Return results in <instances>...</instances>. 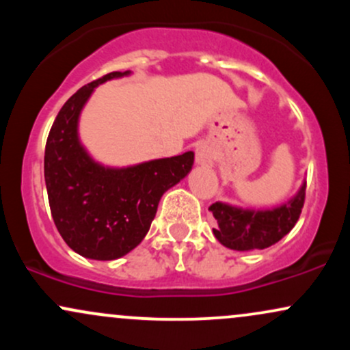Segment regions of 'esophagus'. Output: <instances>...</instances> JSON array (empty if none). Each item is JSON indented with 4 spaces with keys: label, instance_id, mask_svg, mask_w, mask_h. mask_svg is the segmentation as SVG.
<instances>
[{
    "label": "esophagus",
    "instance_id": "obj_1",
    "mask_svg": "<svg viewBox=\"0 0 350 350\" xmlns=\"http://www.w3.org/2000/svg\"><path fill=\"white\" fill-rule=\"evenodd\" d=\"M214 161V152H212L211 146L207 144H199L196 148V163L200 164V166H208Z\"/></svg>",
    "mask_w": 350,
    "mask_h": 350
}]
</instances>
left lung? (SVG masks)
I'll list each match as a JSON object with an SVG mask.
<instances>
[{"label":"left lung","instance_id":"obj_1","mask_svg":"<svg viewBox=\"0 0 350 350\" xmlns=\"http://www.w3.org/2000/svg\"><path fill=\"white\" fill-rule=\"evenodd\" d=\"M306 198V183L291 200L270 211H252L215 202L208 207L215 217V239L237 252L263 250L280 242L298 222Z\"/></svg>","mask_w":350,"mask_h":350}]
</instances>
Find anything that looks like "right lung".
I'll use <instances>...</instances> for the list:
<instances>
[{
	"mask_svg": "<svg viewBox=\"0 0 350 350\" xmlns=\"http://www.w3.org/2000/svg\"><path fill=\"white\" fill-rule=\"evenodd\" d=\"M110 72L79 88L55 116L46 143L44 179L59 234L79 255L116 260L144 239L167 189L192 170L194 152L130 167H105L79 139V116L95 87L123 77Z\"/></svg>",
	"mask_w": 350,
	"mask_h": 350,
	"instance_id": "1",
	"label": "right lung"
}]
</instances>
